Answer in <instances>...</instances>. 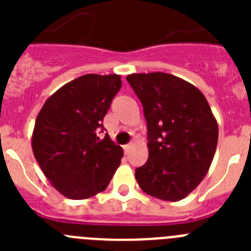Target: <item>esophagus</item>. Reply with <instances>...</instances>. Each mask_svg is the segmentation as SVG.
I'll return each instance as SVG.
<instances>
[{
  "label": "esophagus",
  "mask_w": 251,
  "mask_h": 251,
  "mask_svg": "<svg viewBox=\"0 0 251 251\" xmlns=\"http://www.w3.org/2000/svg\"><path fill=\"white\" fill-rule=\"evenodd\" d=\"M130 147H132V145H130V143H128V145H124L123 146V150H124V153H126V154H127V153L129 152Z\"/></svg>",
  "instance_id": "1"
}]
</instances>
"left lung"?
Segmentation results:
<instances>
[{"mask_svg": "<svg viewBox=\"0 0 251 251\" xmlns=\"http://www.w3.org/2000/svg\"><path fill=\"white\" fill-rule=\"evenodd\" d=\"M127 81L147 122L148 159L136 168L139 187L161 200H182L214 159L219 127L211 108L196 86L171 74H130Z\"/></svg>", "mask_w": 251, "mask_h": 251, "instance_id": "obj_1", "label": "left lung"}]
</instances>
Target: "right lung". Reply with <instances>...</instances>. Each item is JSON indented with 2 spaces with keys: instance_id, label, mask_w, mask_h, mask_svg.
I'll list each match as a JSON object with an SVG mask.
<instances>
[{
  "instance_id": "right-lung-1",
  "label": "right lung",
  "mask_w": 251,
  "mask_h": 251,
  "mask_svg": "<svg viewBox=\"0 0 251 251\" xmlns=\"http://www.w3.org/2000/svg\"><path fill=\"white\" fill-rule=\"evenodd\" d=\"M122 86L117 74H86L65 84L40 110L32 151L46 178L60 194L84 200L105 190L119 167L123 150L109 136L103 119Z\"/></svg>"
}]
</instances>
